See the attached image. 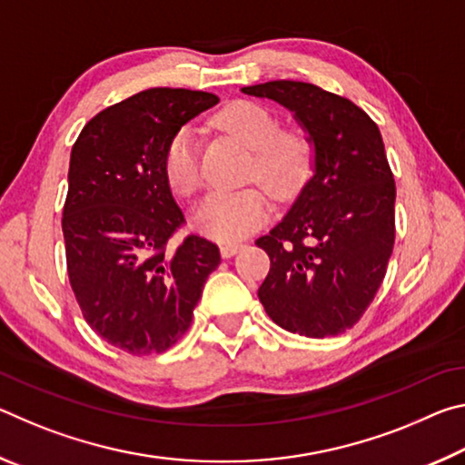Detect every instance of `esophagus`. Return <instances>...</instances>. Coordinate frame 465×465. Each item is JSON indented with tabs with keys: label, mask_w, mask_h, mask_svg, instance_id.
I'll return each mask as SVG.
<instances>
[{
	"label": "esophagus",
	"mask_w": 465,
	"mask_h": 465,
	"mask_svg": "<svg viewBox=\"0 0 465 465\" xmlns=\"http://www.w3.org/2000/svg\"><path fill=\"white\" fill-rule=\"evenodd\" d=\"M242 250V243H223L222 246V256L223 258H232L238 254V252Z\"/></svg>",
	"instance_id": "1"
}]
</instances>
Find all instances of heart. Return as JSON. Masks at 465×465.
Returning a JSON list of instances; mask_svg holds the SVG:
<instances>
[{
  "label": "heart",
  "instance_id": "obj_1",
  "mask_svg": "<svg viewBox=\"0 0 465 465\" xmlns=\"http://www.w3.org/2000/svg\"><path fill=\"white\" fill-rule=\"evenodd\" d=\"M219 127L254 152L250 180H261L277 196L297 193L312 168V143L302 131L281 129L279 116L256 102L240 100L215 116ZM163 172L178 194L191 196L203 184L199 141L191 129L176 131L163 153ZM271 213V196L261 186L213 193L194 213L199 230L223 243L256 232Z\"/></svg>",
  "mask_w": 465,
  "mask_h": 465
}]
</instances>
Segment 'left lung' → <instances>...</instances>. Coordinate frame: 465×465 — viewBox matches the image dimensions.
Instances as JSON below:
<instances>
[{
  "mask_svg": "<svg viewBox=\"0 0 465 465\" xmlns=\"http://www.w3.org/2000/svg\"><path fill=\"white\" fill-rule=\"evenodd\" d=\"M242 92L291 110L313 147V176L256 240L271 258L258 297L289 332L336 336L373 302L396 238V183L381 133L365 110L313 84L277 80Z\"/></svg>",
  "mask_w": 465,
  "mask_h": 465,
  "instance_id": "left-lung-1",
  "label": "left lung"
}]
</instances>
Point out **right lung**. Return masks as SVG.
I'll list each match as a JSON object with an SVG mask.
<instances>
[{"mask_svg":"<svg viewBox=\"0 0 465 465\" xmlns=\"http://www.w3.org/2000/svg\"><path fill=\"white\" fill-rule=\"evenodd\" d=\"M217 102L209 92L143 90L94 116L72 149L61 222L69 282L94 332L131 355L183 338L222 262L199 235L166 250L184 215L163 172L172 135Z\"/></svg>","mask_w":465,"mask_h":465,"instance_id":"1","label":"right lung"}]
</instances>
